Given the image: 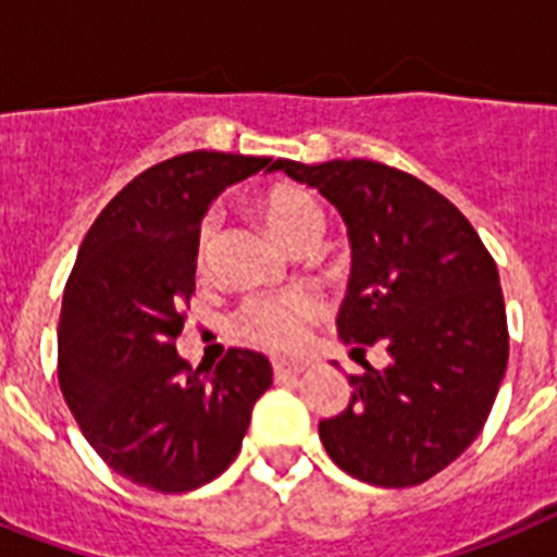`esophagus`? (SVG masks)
<instances>
[{
    "instance_id": "34e87169",
    "label": "esophagus",
    "mask_w": 557,
    "mask_h": 557,
    "mask_svg": "<svg viewBox=\"0 0 557 557\" xmlns=\"http://www.w3.org/2000/svg\"><path fill=\"white\" fill-rule=\"evenodd\" d=\"M274 375L277 379H292V375H300L306 370L304 361H286V358H274Z\"/></svg>"
}]
</instances>
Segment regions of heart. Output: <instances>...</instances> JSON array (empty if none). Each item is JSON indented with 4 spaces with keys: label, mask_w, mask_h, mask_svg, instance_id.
I'll return each mask as SVG.
<instances>
[{
    "label": "heart",
    "mask_w": 557,
    "mask_h": 557,
    "mask_svg": "<svg viewBox=\"0 0 557 557\" xmlns=\"http://www.w3.org/2000/svg\"><path fill=\"white\" fill-rule=\"evenodd\" d=\"M260 210L271 231L286 245H295L309 236H321L323 231L321 205L304 187H271L260 199ZM210 234H213V216L205 219L199 227V239H196L199 260H205V253H208ZM314 314H318L314 295L295 288V292H283V295L248 300L236 314V330L243 338L262 344V347L292 349L304 341L306 323L312 321Z\"/></svg>",
    "instance_id": "obj_1"
}]
</instances>
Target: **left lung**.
<instances>
[{"label": "left lung", "mask_w": 557, "mask_h": 557, "mask_svg": "<svg viewBox=\"0 0 557 557\" xmlns=\"http://www.w3.org/2000/svg\"><path fill=\"white\" fill-rule=\"evenodd\" d=\"M274 170L314 187L347 225L352 265L338 338L381 341L389 356L384 370L349 375L347 410L318 424L323 448L361 483H424L480 436L506 375L509 330L492 253L410 173L364 159H277Z\"/></svg>", "instance_id": "1"}]
</instances>
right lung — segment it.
Segmentation results:
<instances>
[{"label":"right lung","mask_w":557,"mask_h":557,"mask_svg":"<svg viewBox=\"0 0 557 557\" xmlns=\"http://www.w3.org/2000/svg\"><path fill=\"white\" fill-rule=\"evenodd\" d=\"M271 159L196 150L133 178L83 239L57 326V375L83 436L112 471L152 492H193L239 454L262 352L227 349L216 370L176 352L196 288V239L210 201Z\"/></svg>","instance_id":"add662e5"}]
</instances>
